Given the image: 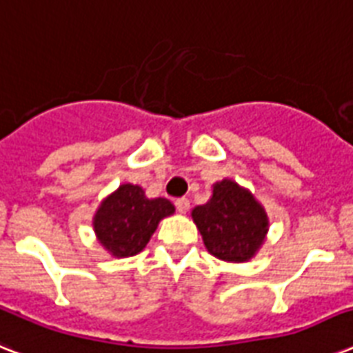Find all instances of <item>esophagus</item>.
<instances>
[{"label": "esophagus", "mask_w": 353, "mask_h": 353, "mask_svg": "<svg viewBox=\"0 0 353 353\" xmlns=\"http://www.w3.org/2000/svg\"><path fill=\"white\" fill-rule=\"evenodd\" d=\"M176 209L177 212H181V214H185L188 209H190V201H188L187 198H179L176 199Z\"/></svg>", "instance_id": "esophagus-1"}]
</instances>
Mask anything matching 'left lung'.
<instances>
[{"label":"left lung","mask_w":353,"mask_h":353,"mask_svg":"<svg viewBox=\"0 0 353 353\" xmlns=\"http://www.w3.org/2000/svg\"><path fill=\"white\" fill-rule=\"evenodd\" d=\"M205 247L225 262H245L262 245L268 214L251 192L231 179L216 183L207 205L192 210Z\"/></svg>","instance_id":"8db88e82"}]
</instances>
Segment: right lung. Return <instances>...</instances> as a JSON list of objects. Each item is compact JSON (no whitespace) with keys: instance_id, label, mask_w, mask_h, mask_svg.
I'll use <instances>...</instances> for the list:
<instances>
[{"instance_id":"obj_1","label":"right lung","mask_w":353,"mask_h":353,"mask_svg":"<svg viewBox=\"0 0 353 353\" xmlns=\"http://www.w3.org/2000/svg\"><path fill=\"white\" fill-rule=\"evenodd\" d=\"M174 214V205L165 198L148 199L137 185H121L97 210L95 232L113 256L137 254L146 247L163 218Z\"/></svg>"}]
</instances>
